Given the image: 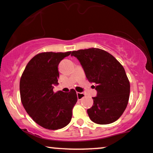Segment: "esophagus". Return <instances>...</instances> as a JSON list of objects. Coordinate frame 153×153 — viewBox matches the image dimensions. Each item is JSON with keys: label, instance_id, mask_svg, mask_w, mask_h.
<instances>
[{"label": "esophagus", "instance_id": "obj_1", "mask_svg": "<svg viewBox=\"0 0 153 153\" xmlns=\"http://www.w3.org/2000/svg\"><path fill=\"white\" fill-rule=\"evenodd\" d=\"M76 95H77V98H78V100H81L82 98L85 97L84 94L81 93H78V92L76 93Z\"/></svg>", "mask_w": 153, "mask_h": 153}]
</instances>
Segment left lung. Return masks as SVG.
Wrapping results in <instances>:
<instances>
[{
  "label": "left lung",
  "mask_w": 153,
  "mask_h": 153,
  "mask_svg": "<svg viewBox=\"0 0 153 153\" xmlns=\"http://www.w3.org/2000/svg\"><path fill=\"white\" fill-rule=\"evenodd\" d=\"M90 82L95 84L97 96L87 110L93 122L110 124L122 116L128 104L130 84L122 65L108 52L97 48L73 51Z\"/></svg>",
  "instance_id": "left-lung-1"
}]
</instances>
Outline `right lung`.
<instances>
[{
    "label": "right lung",
    "mask_w": 153,
    "mask_h": 153,
    "mask_svg": "<svg viewBox=\"0 0 153 153\" xmlns=\"http://www.w3.org/2000/svg\"><path fill=\"white\" fill-rule=\"evenodd\" d=\"M71 51L44 52L35 56L25 68L20 79V95L25 110L33 120L47 129H61L68 125L77 102L74 89L69 93H54L58 85V66Z\"/></svg>",
    "instance_id": "add662e5"
}]
</instances>
